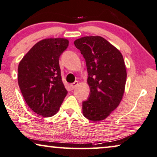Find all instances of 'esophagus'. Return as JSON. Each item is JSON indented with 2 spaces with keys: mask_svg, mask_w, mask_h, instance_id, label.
<instances>
[{
  "mask_svg": "<svg viewBox=\"0 0 157 157\" xmlns=\"http://www.w3.org/2000/svg\"><path fill=\"white\" fill-rule=\"evenodd\" d=\"M77 85H78V82H77V81H75V82H74L73 83H72V84L70 85V87H71V89L73 90V89L75 88V87L77 86Z\"/></svg>",
  "mask_w": 157,
  "mask_h": 157,
  "instance_id": "34e87169",
  "label": "esophagus"
}]
</instances>
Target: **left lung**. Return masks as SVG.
Instances as JSON below:
<instances>
[{"mask_svg": "<svg viewBox=\"0 0 157 157\" xmlns=\"http://www.w3.org/2000/svg\"><path fill=\"white\" fill-rule=\"evenodd\" d=\"M86 62L88 99L82 102V113L92 121L105 119L120 104L124 93L126 69L122 54L99 36H84L75 41Z\"/></svg>", "mask_w": 157, "mask_h": 157, "instance_id": "left-lung-1", "label": "left lung"}]
</instances>
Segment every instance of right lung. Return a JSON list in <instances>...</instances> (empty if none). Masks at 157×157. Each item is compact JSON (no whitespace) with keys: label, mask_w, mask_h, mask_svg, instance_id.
Listing matches in <instances>:
<instances>
[{"label":"right lung","mask_w":157,"mask_h":157,"mask_svg":"<svg viewBox=\"0 0 157 157\" xmlns=\"http://www.w3.org/2000/svg\"><path fill=\"white\" fill-rule=\"evenodd\" d=\"M69 45L66 39L37 42L21 60L18 82L25 101L36 113L50 117L58 112L67 91L62 82L59 59Z\"/></svg>","instance_id":"1"}]
</instances>
